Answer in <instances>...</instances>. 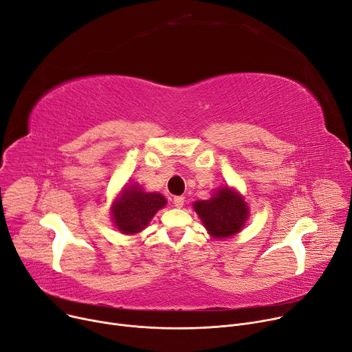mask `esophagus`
I'll use <instances>...</instances> for the list:
<instances>
[{"label": "esophagus", "mask_w": 352, "mask_h": 352, "mask_svg": "<svg viewBox=\"0 0 352 352\" xmlns=\"http://www.w3.org/2000/svg\"><path fill=\"white\" fill-rule=\"evenodd\" d=\"M173 204H175L177 208L183 207V206H184V197H183V196H176V197H173Z\"/></svg>", "instance_id": "obj_1"}]
</instances>
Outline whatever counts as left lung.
<instances>
[{"instance_id":"obj_1","label":"left lung","mask_w":352,"mask_h":352,"mask_svg":"<svg viewBox=\"0 0 352 352\" xmlns=\"http://www.w3.org/2000/svg\"><path fill=\"white\" fill-rule=\"evenodd\" d=\"M193 207L214 238H226L239 232L248 219L244 199L228 187L220 188L210 200L196 201Z\"/></svg>"}]
</instances>
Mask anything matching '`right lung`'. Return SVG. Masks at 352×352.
Listing matches in <instances>:
<instances>
[{"instance_id":"1","label":"right lung","mask_w":352,"mask_h":352,"mask_svg":"<svg viewBox=\"0 0 352 352\" xmlns=\"http://www.w3.org/2000/svg\"><path fill=\"white\" fill-rule=\"evenodd\" d=\"M166 206L159 193H144L140 187H126L120 200L114 203L113 220L122 234L141 232L153 219L157 210Z\"/></svg>"}]
</instances>
